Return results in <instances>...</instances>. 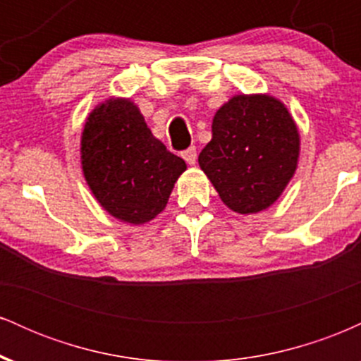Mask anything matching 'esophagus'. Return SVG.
Listing matches in <instances>:
<instances>
[{"mask_svg": "<svg viewBox=\"0 0 361 361\" xmlns=\"http://www.w3.org/2000/svg\"><path fill=\"white\" fill-rule=\"evenodd\" d=\"M181 157L186 161L188 164H195L197 163V149L195 147H188L181 152Z\"/></svg>", "mask_w": 361, "mask_h": 361, "instance_id": "34e87169", "label": "esophagus"}]
</instances>
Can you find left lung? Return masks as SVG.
I'll return each instance as SVG.
<instances>
[{
	"instance_id": "obj_1",
	"label": "left lung",
	"mask_w": 361,
	"mask_h": 361,
	"mask_svg": "<svg viewBox=\"0 0 361 361\" xmlns=\"http://www.w3.org/2000/svg\"><path fill=\"white\" fill-rule=\"evenodd\" d=\"M300 137L287 106L270 94H235L212 122L198 164L238 214L275 204L299 163Z\"/></svg>"
}]
</instances>
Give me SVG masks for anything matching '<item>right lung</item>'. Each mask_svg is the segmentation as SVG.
I'll return each mask as SVG.
<instances>
[{"mask_svg":"<svg viewBox=\"0 0 361 361\" xmlns=\"http://www.w3.org/2000/svg\"><path fill=\"white\" fill-rule=\"evenodd\" d=\"M82 175L100 205L118 221L146 224L168 204L185 161L169 152L127 98L100 103L81 134Z\"/></svg>","mask_w":361,"mask_h":361,"instance_id":"right-lung-1","label":"right lung"}]
</instances>
